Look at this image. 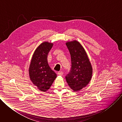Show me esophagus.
<instances>
[{
    "mask_svg": "<svg viewBox=\"0 0 122 122\" xmlns=\"http://www.w3.org/2000/svg\"><path fill=\"white\" fill-rule=\"evenodd\" d=\"M57 74H58V75H59V76H62L63 74V72L62 71H59V72H58Z\"/></svg>",
    "mask_w": 122,
    "mask_h": 122,
    "instance_id": "obj_1",
    "label": "esophagus"
}]
</instances>
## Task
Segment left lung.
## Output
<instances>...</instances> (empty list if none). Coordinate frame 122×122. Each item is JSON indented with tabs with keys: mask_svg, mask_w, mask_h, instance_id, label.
<instances>
[{
	"mask_svg": "<svg viewBox=\"0 0 122 122\" xmlns=\"http://www.w3.org/2000/svg\"><path fill=\"white\" fill-rule=\"evenodd\" d=\"M71 56V67L66 75V81L75 92L85 87L91 80L93 69L82 45L77 41L66 43Z\"/></svg>",
	"mask_w": 122,
	"mask_h": 122,
	"instance_id": "8db88e82",
	"label": "left lung"
}]
</instances>
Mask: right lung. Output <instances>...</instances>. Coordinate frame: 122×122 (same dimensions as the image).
I'll return each instance as SVG.
<instances>
[{"label":"right lung","mask_w":122,"mask_h":122,"mask_svg":"<svg viewBox=\"0 0 122 122\" xmlns=\"http://www.w3.org/2000/svg\"><path fill=\"white\" fill-rule=\"evenodd\" d=\"M53 43L43 42L36 49L33 55L29 68L30 80L42 92L47 91L57 77L49 66L47 61L49 52Z\"/></svg>","instance_id":"right-lung-1"}]
</instances>
